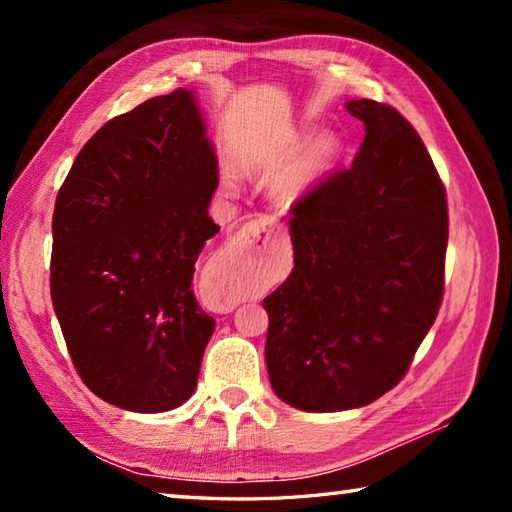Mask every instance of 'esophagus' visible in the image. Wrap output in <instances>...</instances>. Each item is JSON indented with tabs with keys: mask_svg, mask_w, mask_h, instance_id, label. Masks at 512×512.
I'll return each instance as SVG.
<instances>
[{
	"mask_svg": "<svg viewBox=\"0 0 512 512\" xmlns=\"http://www.w3.org/2000/svg\"><path fill=\"white\" fill-rule=\"evenodd\" d=\"M259 221H262V225H275V219L273 216H259ZM246 237H248V232H246Z\"/></svg>",
	"mask_w": 512,
	"mask_h": 512,
	"instance_id": "34e87169",
	"label": "esophagus"
}]
</instances>
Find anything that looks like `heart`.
Wrapping results in <instances>:
<instances>
[{
  "instance_id": "b5f03b06",
  "label": "heart",
  "mask_w": 512,
  "mask_h": 512,
  "mask_svg": "<svg viewBox=\"0 0 512 512\" xmlns=\"http://www.w3.org/2000/svg\"><path fill=\"white\" fill-rule=\"evenodd\" d=\"M334 155V142H320L311 158L307 162L298 164V167H291L282 173V176L275 178V194L284 198V201H291V198L300 196L305 189L309 187L311 178H314V169L320 167V164L327 162ZM225 185H232V178L225 176Z\"/></svg>"
}]
</instances>
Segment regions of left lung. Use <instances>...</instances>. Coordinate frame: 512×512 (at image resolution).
Wrapping results in <instances>:
<instances>
[{
  "mask_svg": "<svg viewBox=\"0 0 512 512\" xmlns=\"http://www.w3.org/2000/svg\"><path fill=\"white\" fill-rule=\"evenodd\" d=\"M348 110L361 149L293 201V271L264 298L268 377L300 411L357 409L400 384L445 291L447 192L427 146L393 106Z\"/></svg>",
  "mask_w": 512,
  "mask_h": 512,
  "instance_id": "8db88e82",
  "label": "left lung"
}]
</instances>
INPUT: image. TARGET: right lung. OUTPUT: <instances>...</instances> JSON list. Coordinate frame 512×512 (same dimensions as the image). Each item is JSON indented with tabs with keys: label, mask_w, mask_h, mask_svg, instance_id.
<instances>
[{
	"label": "right lung",
	"mask_w": 512,
	"mask_h": 512,
	"mask_svg": "<svg viewBox=\"0 0 512 512\" xmlns=\"http://www.w3.org/2000/svg\"><path fill=\"white\" fill-rule=\"evenodd\" d=\"M219 167L194 94L178 88L94 133L56 196L51 302L83 384L160 413L196 388L214 318L192 280L219 232Z\"/></svg>",
	"instance_id": "add662e5"
}]
</instances>
